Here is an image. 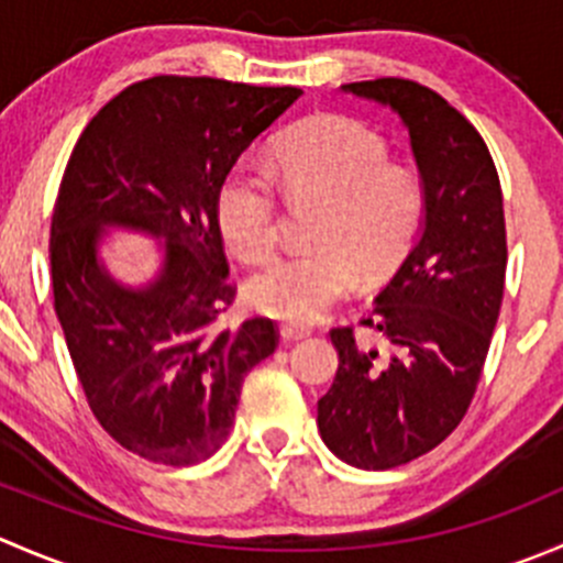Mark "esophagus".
<instances>
[{
    "instance_id": "1",
    "label": "esophagus",
    "mask_w": 563,
    "mask_h": 563,
    "mask_svg": "<svg viewBox=\"0 0 563 563\" xmlns=\"http://www.w3.org/2000/svg\"><path fill=\"white\" fill-rule=\"evenodd\" d=\"M310 334V327H299V323H280V338L294 343V340H302Z\"/></svg>"
}]
</instances>
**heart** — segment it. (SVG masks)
<instances>
[{
	"label": "heart",
	"instance_id": "1",
	"mask_svg": "<svg viewBox=\"0 0 563 563\" xmlns=\"http://www.w3.org/2000/svg\"><path fill=\"white\" fill-rule=\"evenodd\" d=\"M272 176L294 203H318L308 253L277 258L247 283V302L283 321H313L351 291L356 269L382 280L400 264L419 229L424 187L417 168L389 161L367 124L316 113L288 130L272 152ZM280 203L258 168H231L214 190V223L225 247L261 264L277 247Z\"/></svg>",
	"mask_w": 563,
	"mask_h": 563
}]
</instances>
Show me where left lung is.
<instances>
[{
    "label": "left lung",
    "mask_w": 563,
    "mask_h": 563,
    "mask_svg": "<svg viewBox=\"0 0 563 563\" xmlns=\"http://www.w3.org/2000/svg\"><path fill=\"white\" fill-rule=\"evenodd\" d=\"M406 124L424 187L411 253L362 323L389 354L332 329L338 373L318 400V433L349 465L384 471L439 446L465 417L504 299L507 225L498 172L474 124L406 78L343 84Z\"/></svg>",
    "instance_id": "8db88e82"
}]
</instances>
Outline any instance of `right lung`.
I'll use <instances>...</instances> for the list:
<instances>
[{"instance_id":"right-lung-1","label":"right lung","mask_w":563,"mask_h":563,"mask_svg":"<svg viewBox=\"0 0 563 563\" xmlns=\"http://www.w3.org/2000/svg\"><path fill=\"white\" fill-rule=\"evenodd\" d=\"M297 87L155 76L108 100L78 139L51 218L54 310L103 430L163 465L212 457L242 382L277 349L269 318L220 329L234 299L214 190L294 106ZM106 228L164 242L152 284H117L99 261Z\"/></svg>"}]
</instances>
